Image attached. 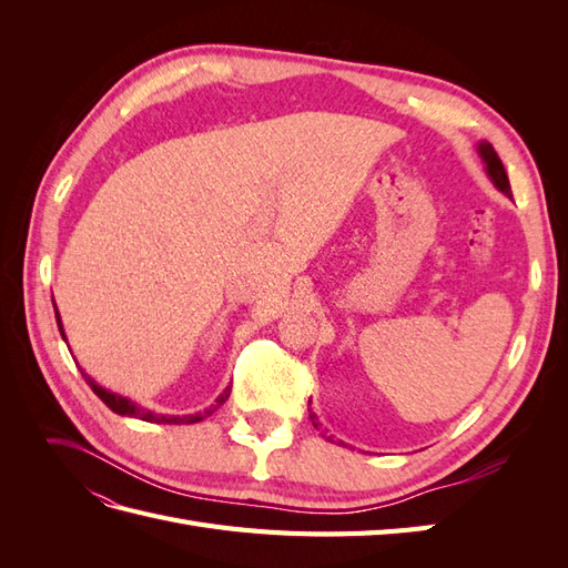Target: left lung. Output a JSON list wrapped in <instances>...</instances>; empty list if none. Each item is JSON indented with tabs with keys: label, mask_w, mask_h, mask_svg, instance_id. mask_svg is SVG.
<instances>
[{
	"label": "left lung",
	"mask_w": 568,
	"mask_h": 568,
	"mask_svg": "<svg viewBox=\"0 0 568 568\" xmlns=\"http://www.w3.org/2000/svg\"><path fill=\"white\" fill-rule=\"evenodd\" d=\"M478 156H480V161H484L486 175L490 178V182L495 184V189H500V192H503L507 199H511V189H509V180H507V173H505V165H503L500 159H497L495 149H493L488 142H480V144H478ZM311 419H313V424L317 426V417L313 415Z\"/></svg>",
	"instance_id": "8db88e82"
}]
</instances>
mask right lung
Returning <instances> with one entry per match:
<instances>
[{"mask_svg":"<svg viewBox=\"0 0 568 568\" xmlns=\"http://www.w3.org/2000/svg\"><path fill=\"white\" fill-rule=\"evenodd\" d=\"M54 313H57V324H59V332H61V336H63V341L68 343V338H65V332H63V324H61V315H59V311H57V305H54ZM82 372V376H84V382H88V386L99 395L101 398V403H104L109 409H113L115 415H123V417H134V419H142V422H151V424H196V422H201V419H205L209 415H213V412L225 403L227 398H230V386L222 390L217 398H215V403L211 405V407H205L203 412H196V415H184V417H165V415H156V412H151V409H146V407H140L136 403H132L130 398H125V395H120V393H113V390H109V388H104V386H99L90 374H84V369H80Z\"/></svg>","mask_w":568,"mask_h":568,"instance_id":"add662e5","label":"right lung"}]
</instances>
